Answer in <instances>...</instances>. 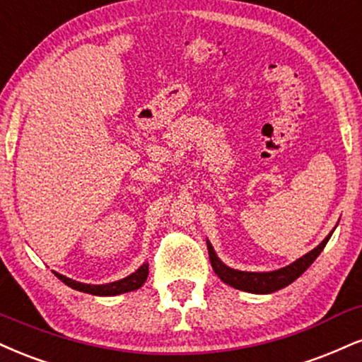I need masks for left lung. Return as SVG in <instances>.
I'll return each mask as SVG.
<instances>
[{
	"instance_id": "left-lung-1",
	"label": "left lung",
	"mask_w": 362,
	"mask_h": 362,
	"mask_svg": "<svg viewBox=\"0 0 362 362\" xmlns=\"http://www.w3.org/2000/svg\"><path fill=\"white\" fill-rule=\"evenodd\" d=\"M335 228H337V226H335ZM334 229L330 230L327 238H325L319 246L313 247V250L308 251L307 255L300 256V258L295 259L293 263L286 264V267H283L280 269H275V272H241V269L230 268L219 259V256L216 255L211 241L207 239L209 259H211L212 269L216 272V275L219 276L226 285L233 286V288L236 290L247 291V293H258V295L273 293V291L285 288V286H288L290 283H293L308 267H310L313 261L317 259V256L320 255L322 250H324L325 245H327L330 236H332Z\"/></svg>"
}]
</instances>
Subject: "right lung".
I'll return each instance as SVG.
<instances>
[{"label":"right lung","instance_id":"1","mask_svg":"<svg viewBox=\"0 0 362 362\" xmlns=\"http://www.w3.org/2000/svg\"><path fill=\"white\" fill-rule=\"evenodd\" d=\"M55 273V276L59 280H62L65 285L71 286V288L77 290V291H84V293H90V295H99V297H115V295H121V293H128V291L138 290L143 283L146 281L148 276V263H143L136 272H133L132 275H128L126 278H121L117 281H111V283H104V285H89V283H81L72 280V278H67L60 273Z\"/></svg>","mask_w":362,"mask_h":362}]
</instances>
